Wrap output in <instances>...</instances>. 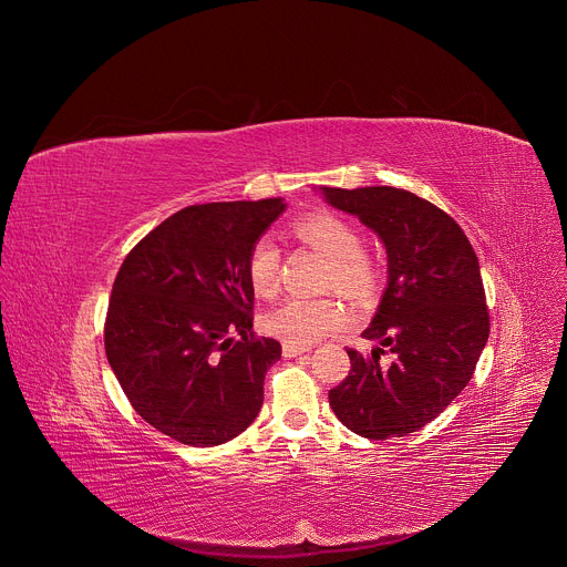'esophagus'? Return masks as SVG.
Returning <instances> with one entry per match:
<instances>
[{
    "label": "esophagus",
    "mask_w": 567,
    "mask_h": 567,
    "mask_svg": "<svg viewBox=\"0 0 567 567\" xmlns=\"http://www.w3.org/2000/svg\"><path fill=\"white\" fill-rule=\"evenodd\" d=\"M305 352H309V348H305V346H291V343H285V346H282V354H285L287 359H293V357L305 354Z\"/></svg>",
    "instance_id": "esophagus-1"
}]
</instances>
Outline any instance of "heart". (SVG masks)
Wrapping results in <instances>:
<instances>
[{"instance_id":"1","label":"heart","mask_w":567,"mask_h":567,"mask_svg":"<svg viewBox=\"0 0 567 567\" xmlns=\"http://www.w3.org/2000/svg\"><path fill=\"white\" fill-rule=\"evenodd\" d=\"M298 237L318 249L332 262L330 285L341 293L363 298L374 291L379 271L365 258L359 233L341 217L316 213L293 224ZM249 282L258 296H271L278 289V249L269 237L258 239L249 254ZM346 322V311L330 298H287L265 316V330L291 346H311L337 332Z\"/></svg>"}]
</instances>
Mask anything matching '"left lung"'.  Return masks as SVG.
Segmentation results:
<instances>
[{
  "mask_svg": "<svg viewBox=\"0 0 567 567\" xmlns=\"http://www.w3.org/2000/svg\"><path fill=\"white\" fill-rule=\"evenodd\" d=\"M372 228L385 247L388 285L370 328V354L330 390L334 415L368 440L403 437L433 422L464 390L489 339L480 262L464 230L431 202L392 186L318 188ZM391 352L385 364L382 354Z\"/></svg>",
  "mask_w": 567,
  "mask_h": 567,
  "instance_id": "obj_1",
  "label": "left lung"
}]
</instances>
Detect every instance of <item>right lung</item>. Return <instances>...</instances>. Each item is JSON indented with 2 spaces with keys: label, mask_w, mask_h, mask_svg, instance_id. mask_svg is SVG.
I'll list each match as a JSON object with an SVG mask.
<instances>
[{
  "label": "right lung",
  "mask_w": 567,
  "mask_h": 567,
  "mask_svg": "<svg viewBox=\"0 0 567 567\" xmlns=\"http://www.w3.org/2000/svg\"><path fill=\"white\" fill-rule=\"evenodd\" d=\"M285 208L282 197L188 206L150 230L118 269L107 361L134 411L182 444H224L262 409L265 374L282 348L251 332L247 265Z\"/></svg>",
  "instance_id": "right-lung-1"
}]
</instances>
